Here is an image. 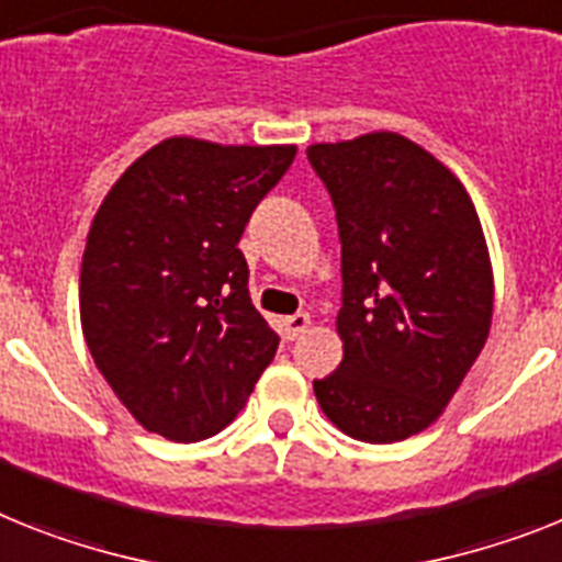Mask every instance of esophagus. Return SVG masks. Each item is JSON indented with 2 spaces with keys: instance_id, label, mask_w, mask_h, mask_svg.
<instances>
[{
  "instance_id": "1",
  "label": "esophagus",
  "mask_w": 562,
  "mask_h": 562,
  "mask_svg": "<svg viewBox=\"0 0 562 562\" xmlns=\"http://www.w3.org/2000/svg\"><path fill=\"white\" fill-rule=\"evenodd\" d=\"M282 325H285V337L296 339V337H300V334L308 331L311 317H308V314H305V311H300V314H291V317L282 319Z\"/></svg>"
}]
</instances>
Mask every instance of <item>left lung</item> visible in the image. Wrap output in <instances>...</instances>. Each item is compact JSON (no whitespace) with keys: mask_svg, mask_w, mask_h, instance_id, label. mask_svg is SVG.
I'll return each mask as SVG.
<instances>
[{"mask_svg":"<svg viewBox=\"0 0 562 562\" xmlns=\"http://www.w3.org/2000/svg\"><path fill=\"white\" fill-rule=\"evenodd\" d=\"M342 243V362L314 380L319 408L362 442L428 428L483 351L492 259L463 182L391 131L317 143Z\"/></svg>","mask_w":562,"mask_h":562,"instance_id":"8db88e82","label":"left lung"}]
</instances>
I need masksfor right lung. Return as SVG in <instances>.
<instances>
[{"mask_svg": "<svg viewBox=\"0 0 562 562\" xmlns=\"http://www.w3.org/2000/svg\"><path fill=\"white\" fill-rule=\"evenodd\" d=\"M294 157L296 145L171 136L128 165L93 216L85 342L120 403L165 440L223 431L277 353L237 245Z\"/></svg>", "mask_w": 562, "mask_h": 562, "instance_id": "1", "label": "right lung"}]
</instances>
